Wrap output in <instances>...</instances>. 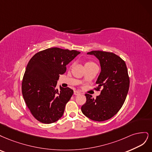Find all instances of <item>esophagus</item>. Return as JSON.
<instances>
[{
  "label": "esophagus",
  "mask_w": 152,
  "mask_h": 152,
  "mask_svg": "<svg viewBox=\"0 0 152 152\" xmlns=\"http://www.w3.org/2000/svg\"><path fill=\"white\" fill-rule=\"evenodd\" d=\"M80 94H81V93L79 92V91H74V95H79Z\"/></svg>",
  "instance_id": "34e87169"
}]
</instances>
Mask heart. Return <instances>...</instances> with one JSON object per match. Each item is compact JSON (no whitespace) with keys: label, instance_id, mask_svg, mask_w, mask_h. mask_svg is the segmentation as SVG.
Here are the masks:
<instances>
[{"label":"heart","instance_id":"1","mask_svg":"<svg viewBox=\"0 0 152 152\" xmlns=\"http://www.w3.org/2000/svg\"><path fill=\"white\" fill-rule=\"evenodd\" d=\"M90 63H93V62H87L86 64H90Z\"/></svg>","mask_w":152,"mask_h":152}]
</instances>
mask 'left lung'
<instances>
[{"instance_id": "1", "label": "left lung", "mask_w": 152, "mask_h": 152, "mask_svg": "<svg viewBox=\"0 0 152 152\" xmlns=\"http://www.w3.org/2000/svg\"><path fill=\"white\" fill-rule=\"evenodd\" d=\"M99 60L101 72L96 81L97 90L102 87L100 95L94 99L85 94L86 102L82 105L83 114L95 121H104L115 115L124 104L129 88V77L125 62L112 52L94 50Z\"/></svg>"}]
</instances>
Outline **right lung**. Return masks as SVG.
I'll return each mask as SVG.
<instances>
[{
  "label": "right lung",
  "mask_w": 152,
  "mask_h": 152,
  "mask_svg": "<svg viewBox=\"0 0 152 152\" xmlns=\"http://www.w3.org/2000/svg\"><path fill=\"white\" fill-rule=\"evenodd\" d=\"M80 52L53 47L39 52L29 61L22 81L24 100L35 118L44 124L59 119L73 94L69 88H57L66 65Z\"/></svg>",
  "instance_id": "add662e5"
}]
</instances>
